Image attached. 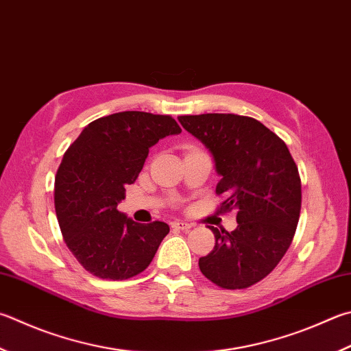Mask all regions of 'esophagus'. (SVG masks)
Here are the masks:
<instances>
[{
	"label": "esophagus",
	"instance_id": "34e87169",
	"mask_svg": "<svg viewBox=\"0 0 351 351\" xmlns=\"http://www.w3.org/2000/svg\"><path fill=\"white\" fill-rule=\"evenodd\" d=\"M171 227L178 228V230L187 232V230H190V228H192L193 226L189 224V222H184V221H173V222H171Z\"/></svg>",
	"mask_w": 351,
	"mask_h": 351
}]
</instances>
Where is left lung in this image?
<instances>
[{
  "label": "left lung",
  "instance_id": "1",
  "mask_svg": "<svg viewBox=\"0 0 351 351\" xmlns=\"http://www.w3.org/2000/svg\"><path fill=\"white\" fill-rule=\"evenodd\" d=\"M178 119L213 156L221 212L237 210L233 232L208 227L216 242L199 258V269L222 289H247L275 269L295 237L301 213L296 164L282 139L254 118L204 113Z\"/></svg>",
  "mask_w": 351,
  "mask_h": 351
}]
</instances>
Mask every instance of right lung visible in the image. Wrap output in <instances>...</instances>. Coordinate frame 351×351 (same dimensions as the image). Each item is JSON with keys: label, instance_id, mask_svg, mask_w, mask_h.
Listing matches in <instances>:
<instances>
[{"label": "right lung", "instance_id": "right-lung-1", "mask_svg": "<svg viewBox=\"0 0 351 351\" xmlns=\"http://www.w3.org/2000/svg\"><path fill=\"white\" fill-rule=\"evenodd\" d=\"M178 133L169 114L119 112L92 121L67 149L55 178L56 218L69 250L92 275L123 281L152 263L169 226L139 224L117 207L152 145Z\"/></svg>", "mask_w": 351, "mask_h": 351}]
</instances>
